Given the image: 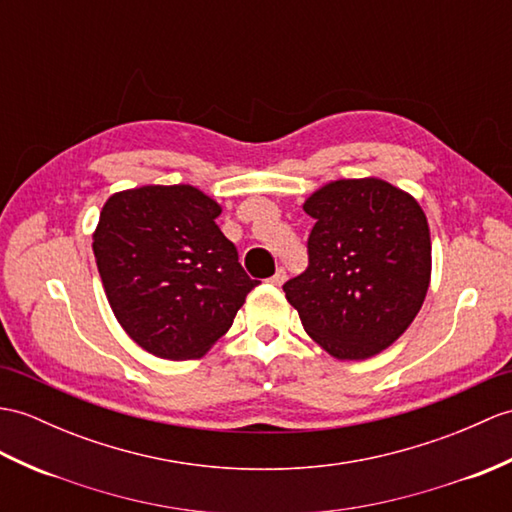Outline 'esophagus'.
I'll use <instances>...</instances> for the list:
<instances>
[{
	"instance_id": "1",
	"label": "esophagus",
	"mask_w": 512,
	"mask_h": 512,
	"mask_svg": "<svg viewBox=\"0 0 512 512\" xmlns=\"http://www.w3.org/2000/svg\"><path fill=\"white\" fill-rule=\"evenodd\" d=\"M283 281H285V270H283V268H277L275 275L270 277V283H272V285H281Z\"/></svg>"
}]
</instances>
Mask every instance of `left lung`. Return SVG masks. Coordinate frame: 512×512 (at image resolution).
Instances as JSON below:
<instances>
[{
  "label": "left lung",
  "mask_w": 512,
  "mask_h": 512,
  "mask_svg": "<svg viewBox=\"0 0 512 512\" xmlns=\"http://www.w3.org/2000/svg\"><path fill=\"white\" fill-rule=\"evenodd\" d=\"M303 209L314 218L310 264L283 283L285 299L334 358H371L410 327L425 301L432 270L425 213L379 178L329 183Z\"/></svg>",
  "instance_id": "1"
}]
</instances>
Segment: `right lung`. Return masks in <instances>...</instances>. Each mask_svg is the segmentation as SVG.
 Returning a JSON list of instances; mask_svg holds the SVG:
<instances>
[{"label":"right lung","instance_id":"1","mask_svg":"<svg viewBox=\"0 0 512 512\" xmlns=\"http://www.w3.org/2000/svg\"><path fill=\"white\" fill-rule=\"evenodd\" d=\"M220 211L192 185L128 189L102 207L93 255L106 299L126 334L157 358L205 355L259 285L218 229Z\"/></svg>","mask_w":512,"mask_h":512}]
</instances>
